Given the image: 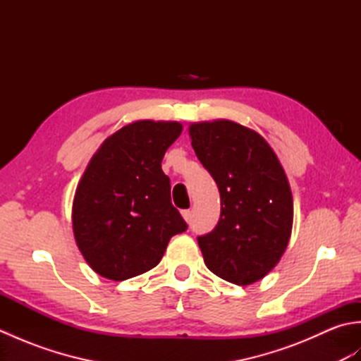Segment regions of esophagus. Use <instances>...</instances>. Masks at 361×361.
Segmentation results:
<instances>
[{"label":"esophagus","mask_w":361,"mask_h":361,"mask_svg":"<svg viewBox=\"0 0 361 361\" xmlns=\"http://www.w3.org/2000/svg\"><path fill=\"white\" fill-rule=\"evenodd\" d=\"M181 216H183V219H185L188 224L190 221V217H192V212H190L189 209H185V211H181Z\"/></svg>","instance_id":"1"}]
</instances>
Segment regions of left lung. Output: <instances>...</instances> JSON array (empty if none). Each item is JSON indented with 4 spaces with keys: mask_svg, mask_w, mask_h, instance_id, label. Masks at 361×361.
Returning a JSON list of instances; mask_svg holds the SVG:
<instances>
[{
    "mask_svg": "<svg viewBox=\"0 0 361 361\" xmlns=\"http://www.w3.org/2000/svg\"><path fill=\"white\" fill-rule=\"evenodd\" d=\"M189 135L220 192L219 224L197 239L204 264L221 279L250 286L273 270L288 245L293 197L287 175L264 137L237 122H198Z\"/></svg>",
    "mask_w": 361,
    "mask_h": 361,
    "instance_id": "1",
    "label": "left lung"
}]
</instances>
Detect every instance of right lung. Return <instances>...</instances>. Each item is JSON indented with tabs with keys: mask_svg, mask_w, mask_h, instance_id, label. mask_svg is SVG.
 <instances>
[{
	"mask_svg": "<svg viewBox=\"0 0 361 361\" xmlns=\"http://www.w3.org/2000/svg\"><path fill=\"white\" fill-rule=\"evenodd\" d=\"M180 122L136 121L106 137L75 189L73 231L93 270L126 281L159 264L171 237L188 225L171 203L161 169Z\"/></svg>",
	"mask_w": 361,
	"mask_h": 361,
	"instance_id": "right-lung-1",
	"label": "right lung"
}]
</instances>
